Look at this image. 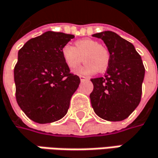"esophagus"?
Instances as JSON below:
<instances>
[{
	"instance_id": "1",
	"label": "esophagus",
	"mask_w": 158,
	"mask_h": 158,
	"mask_svg": "<svg viewBox=\"0 0 158 158\" xmlns=\"http://www.w3.org/2000/svg\"><path fill=\"white\" fill-rule=\"evenodd\" d=\"M79 79H80V80L81 81H85V80H88V78H87V77H85V76H82V75H80L79 76Z\"/></svg>"
}]
</instances>
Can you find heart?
<instances>
[{
	"instance_id": "1",
	"label": "heart",
	"mask_w": 158,
	"mask_h": 158,
	"mask_svg": "<svg viewBox=\"0 0 158 158\" xmlns=\"http://www.w3.org/2000/svg\"><path fill=\"white\" fill-rule=\"evenodd\" d=\"M61 56L65 64L71 69L76 70L83 59L85 64L78 70V73L93 75L98 71L106 70L110 63L111 54L106 46L91 38H83L75 42V47L65 44L61 48Z\"/></svg>"
}]
</instances>
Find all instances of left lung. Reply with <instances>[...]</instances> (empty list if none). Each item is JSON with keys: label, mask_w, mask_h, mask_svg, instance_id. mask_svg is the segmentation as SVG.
<instances>
[{"label": "left lung", "mask_w": 158, "mask_h": 158, "mask_svg": "<svg viewBox=\"0 0 158 158\" xmlns=\"http://www.w3.org/2000/svg\"><path fill=\"white\" fill-rule=\"evenodd\" d=\"M101 38L111 54L105 77L92 79L90 101L100 118L119 122L129 117L139 106L142 94L145 68L133 44L112 31L94 34Z\"/></svg>", "instance_id": "left-lung-1"}]
</instances>
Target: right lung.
Returning <instances> with one entry per match:
<instances>
[{"label": "right lung", "mask_w": 158, "mask_h": 158, "mask_svg": "<svg viewBox=\"0 0 158 158\" xmlns=\"http://www.w3.org/2000/svg\"><path fill=\"white\" fill-rule=\"evenodd\" d=\"M72 38L73 35L47 31L19 51L14 68L16 100L35 123L56 122L68 112L80 79L70 73L60 52Z\"/></svg>", "instance_id": "add662e5"}]
</instances>
